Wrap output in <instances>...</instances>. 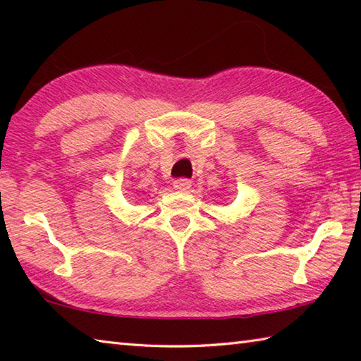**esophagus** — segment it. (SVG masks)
I'll list each match as a JSON object with an SVG mask.
<instances>
[{
	"instance_id": "obj_1",
	"label": "esophagus",
	"mask_w": 361,
	"mask_h": 361,
	"mask_svg": "<svg viewBox=\"0 0 361 361\" xmlns=\"http://www.w3.org/2000/svg\"><path fill=\"white\" fill-rule=\"evenodd\" d=\"M190 186H192V181L188 178H178L173 181V188L176 190H188V189H190Z\"/></svg>"
}]
</instances>
